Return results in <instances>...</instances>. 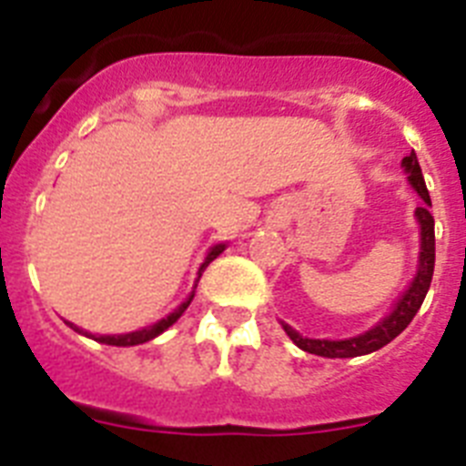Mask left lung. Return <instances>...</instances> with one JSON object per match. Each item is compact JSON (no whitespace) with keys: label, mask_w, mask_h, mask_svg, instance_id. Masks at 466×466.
Returning a JSON list of instances; mask_svg holds the SVG:
<instances>
[{"label":"left lung","mask_w":466,"mask_h":466,"mask_svg":"<svg viewBox=\"0 0 466 466\" xmlns=\"http://www.w3.org/2000/svg\"><path fill=\"white\" fill-rule=\"evenodd\" d=\"M403 170L409 172V182L415 191L420 193V198L425 200L422 208L415 209V219L420 224V258H418V273H415L413 282L406 291H403L401 299L397 300V306L385 319L376 324L369 331L360 333L355 339H345V340H319V339H303L299 331L284 324V331L299 345L300 350H306L310 355L329 357V360H348V357H361V355H371L376 350L385 348L390 340H394L403 329L413 322L415 312L420 310L422 300H425L427 291H430L431 275H434V217L430 214L431 208V198L430 191L425 187V177H422V170H420L418 156L415 151H410L406 158L401 160Z\"/></svg>","instance_id":"1"}]
</instances>
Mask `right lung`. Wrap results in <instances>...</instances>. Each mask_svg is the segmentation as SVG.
Here are the masks:
<instances>
[{
  "instance_id": "obj_1",
  "label": "right lung",
  "mask_w": 466,
  "mask_h": 466,
  "mask_svg": "<svg viewBox=\"0 0 466 466\" xmlns=\"http://www.w3.org/2000/svg\"><path fill=\"white\" fill-rule=\"evenodd\" d=\"M224 249H226V245H214L212 249H209L208 257H205V261H203V266H200V268H198V279H200V275H203V270L208 268L209 263H212L214 258L219 257V254L224 252ZM198 279H196V282H198ZM191 300H193V291H191V296H188V299L184 300L182 306L177 308L175 312H170V315H167V317H163V319H160V322H156L154 327L139 329V331H133V333H121V336H93V333L81 331L79 327H74L72 322H67V324H69V327L74 329V331L84 333V336H90V339L100 340V343H106V345H118V348H130V345H142V343H147V340H151V339H156V336H160V333L166 331V329H170L172 324H175L177 319H179V317L184 315V310H187L188 303H191Z\"/></svg>"
}]
</instances>
